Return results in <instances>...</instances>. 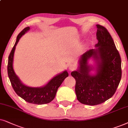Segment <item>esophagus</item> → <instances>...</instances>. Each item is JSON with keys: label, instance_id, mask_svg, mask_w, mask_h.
Returning <instances> with one entry per match:
<instances>
[{"label": "esophagus", "instance_id": "esophagus-1", "mask_svg": "<svg viewBox=\"0 0 128 128\" xmlns=\"http://www.w3.org/2000/svg\"><path fill=\"white\" fill-rule=\"evenodd\" d=\"M76 68V66L74 64H71L69 66V70L70 71H73Z\"/></svg>", "mask_w": 128, "mask_h": 128}]
</instances>
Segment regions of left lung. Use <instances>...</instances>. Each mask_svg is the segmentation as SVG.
Here are the masks:
<instances>
[{
  "instance_id": "1",
  "label": "left lung",
  "mask_w": 128,
  "mask_h": 128,
  "mask_svg": "<svg viewBox=\"0 0 128 128\" xmlns=\"http://www.w3.org/2000/svg\"><path fill=\"white\" fill-rule=\"evenodd\" d=\"M95 46L82 55L79 70L73 71L71 76L76 80L77 100L83 104L96 105L104 102L113 96L120 84L122 76L121 58L111 36L105 27L97 24ZM95 58L98 64L97 74H89L91 70L88 60Z\"/></svg>"
}]
</instances>
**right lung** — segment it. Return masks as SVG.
Returning <instances> with one entry per match:
<instances>
[{"label":"right lung","mask_w":128,"mask_h":128,"mask_svg":"<svg viewBox=\"0 0 128 128\" xmlns=\"http://www.w3.org/2000/svg\"><path fill=\"white\" fill-rule=\"evenodd\" d=\"M29 30V27H26L17 37L16 42L8 56V76L13 90L18 96L28 103L37 105L46 104L54 100L58 88L62 84L64 79L68 76V74L66 71H64L61 74L57 75V76H54L48 82V84L42 87H30L22 84L13 70V57L16 46L20 37Z\"/></svg>","instance_id":"right-lung-1"}]
</instances>
